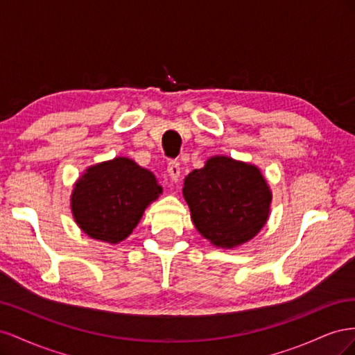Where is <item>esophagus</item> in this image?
Here are the masks:
<instances>
[{
	"mask_svg": "<svg viewBox=\"0 0 355 355\" xmlns=\"http://www.w3.org/2000/svg\"><path fill=\"white\" fill-rule=\"evenodd\" d=\"M167 173H168L171 182H178V179L180 176V164L178 163V161H168Z\"/></svg>",
	"mask_w": 355,
	"mask_h": 355,
	"instance_id": "34e87169",
	"label": "esophagus"
}]
</instances>
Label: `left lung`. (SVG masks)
Returning <instances> with one entry per match:
<instances>
[{"instance_id": "obj_1", "label": "left lung", "mask_w": 355, "mask_h": 355, "mask_svg": "<svg viewBox=\"0 0 355 355\" xmlns=\"http://www.w3.org/2000/svg\"><path fill=\"white\" fill-rule=\"evenodd\" d=\"M182 191L197 231L222 249L252 240L270 216L272 196L261 170L230 157L192 170Z\"/></svg>"}]
</instances>
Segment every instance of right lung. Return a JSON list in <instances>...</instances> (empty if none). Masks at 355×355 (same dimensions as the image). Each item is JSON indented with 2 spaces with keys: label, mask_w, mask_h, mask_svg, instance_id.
Returning a JSON list of instances; mask_svg holds the SVG:
<instances>
[{
  "label": "right lung",
  "mask_w": 355,
  "mask_h": 355,
  "mask_svg": "<svg viewBox=\"0 0 355 355\" xmlns=\"http://www.w3.org/2000/svg\"><path fill=\"white\" fill-rule=\"evenodd\" d=\"M163 192L151 171L133 159L116 157L89 167L71 196L72 216L94 240H125L145 209Z\"/></svg>",
  "instance_id": "1"
}]
</instances>
